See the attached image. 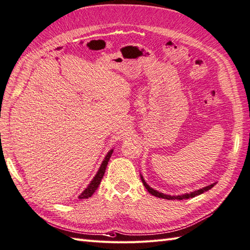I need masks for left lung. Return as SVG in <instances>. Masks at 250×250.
Segmentation results:
<instances>
[{
  "label": "left lung",
  "instance_id": "1",
  "mask_svg": "<svg viewBox=\"0 0 250 250\" xmlns=\"http://www.w3.org/2000/svg\"><path fill=\"white\" fill-rule=\"evenodd\" d=\"M142 181H143V183H144V185H145V188H146L147 189H148V191L151 195H153V196H155V197H159V198H163V199H168V200H172V199H178V200H182V199H188V198H193V197H195V196H198V195H200V194H202V193H205V191H207V190H208L210 188H212L213 187H214V184H211V185H208V187H206V188H201V189H198V190H196V191H193V193H190V194H185V195H181V196H169V195H165V194H163V193H159L158 190H155V189H153V188H151L149 187V185L145 182V180H144V178L142 177Z\"/></svg>",
  "mask_w": 250,
  "mask_h": 250
}]
</instances>
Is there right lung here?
<instances>
[{
    "label": "right lung",
    "mask_w": 250,
    "mask_h": 250,
    "mask_svg": "<svg viewBox=\"0 0 250 250\" xmlns=\"http://www.w3.org/2000/svg\"><path fill=\"white\" fill-rule=\"evenodd\" d=\"M112 153H113V150H111V151H109V152L106 154L105 159H104V161L102 162L100 169L98 170L97 175H96V177L94 178V180H92V181L90 182V184L88 185V187H87V188H85V190L83 191V193L79 196L80 199L89 198V197L92 196V194L95 193L96 189L98 188V187H99V185H100V183H101V180H102V178H103V176H104V172H105L106 166H107V163H108V161H109V158H111Z\"/></svg>",
    "instance_id": "1"
}]
</instances>
